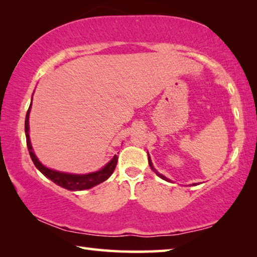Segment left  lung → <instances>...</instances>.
I'll return each instance as SVG.
<instances>
[{
	"mask_svg": "<svg viewBox=\"0 0 257 257\" xmlns=\"http://www.w3.org/2000/svg\"><path fill=\"white\" fill-rule=\"evenodd\" d=\"M147 155H149V154H147ZM149 164H150V167H151V169H152V170H153L154 172H155V175L156 176H159L160 178H162V179L163 180H165V181H169V182H172L170 179H168V178L167 177H164L163 175H161V173L160 172H158V170H156V169L154 168V165H153V163H152V160H151V156L149 155ZM193 186H196V184H193Z\"/></svg>",
	"mask_w": 257,
	"mask_h": 257,
	"instance_id": "obj_1",
	"label": "left lung"
}]
</instances>
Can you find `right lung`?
I'll list each match as a JSON object with an SVG mask.
<instances>
[{
  "mask_svg": "<svg viewBox=\"0 0 257 257\" xmlns=\"http://www.w3.org/2000/svg\"><path fill=\"white\" fill-rule=\"evenodd\" d=\"M32 103H33V97H32ZM32 103H30L27 114H26V120H25L26 141H27V147H28L30 158H32L35 167H36L38 170L43 173V175H44L46 178H49L50 180L53 181L54 184L71 191L90 189L110 178L113 171H114L116 163H118V156L116 155L113 156V158L110 160V162H107L102 169H99L98 171L86 173V175H76V173L61 172V171H56V170H53V169L45 167V165L37 159V156L35 155L32 143H30V138H29V113H30V110H32Z\"/></svg>",
  "mask_w": 257,
  "mask_h": 257,
  "instance_id": "1",
  "label": "right lung"
}]
</instances>
